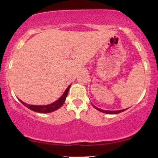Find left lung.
Returning <instances> with one entry per match:
<instances>
[{
	"mask_svg": "<svg viewBox=\"0 0 158 158\" xmlns=\"http://www.w3.org/2000/svg\"><path fill=\"white\" fill-rule=\"evenodd\" d=\"M93 106L94 107V108H96V109L98 110H99V111L102 112V113L110 114H119V113H121V112L124 111V110H125V109H124V110H104L100 109V108H97V107L94 106V105H93Z\"/></svg>",
	"mask_w": 158,
	"mask_h": 158,
	"instance_id": "1",
	"label": "left lung"
}]
</instances>
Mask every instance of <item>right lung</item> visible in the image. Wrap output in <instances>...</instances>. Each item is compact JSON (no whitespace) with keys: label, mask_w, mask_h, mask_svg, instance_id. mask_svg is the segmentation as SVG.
Listing matches in <instances>:
<instances>
[{"label":"right lung","mask_w":158,"mask_h":158,"mask_svg":"<svg viewBox=\"0 0 158 158\" xmlns=\"http://www.w3.org/2000/svg\"><path fill=\"white\" fill-rule=\"evenodd\" d=\"M70 85L68 87L66 90L64 91V93L63 94V95L59 98L58 100H56V102H54L53 103H51V104H49V105H46V106H34V105H28L26 104L25 102H22L21 100H20L23 106H25L29 109L33 110V111L35 112H39V113H50V112H52L54 110L59 109V108H61L62 106V105L64 104V102H65V99H66L67 96H68L69 89L70 88Z\"/></svg>","instance_id":"add662e5"}]
</instances>
